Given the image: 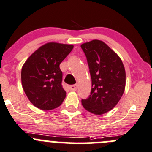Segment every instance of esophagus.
<instances>
[{"label":"esophagus","mask_w":152,"mask_h":152,"mask_svg":"<svg viewBox=\"0 0 152 152\" xmlns=\"http://www.w3.org/2000/svg\"><path fill=\"white\" fill-rule=\"evenodd\" d=\"M77 87H78L77 85H70V87H69V88H70V90H71V91H76V90H77Z\"/></svg>","instance_id":"34e87169"}]
</instances>
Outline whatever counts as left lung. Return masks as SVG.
Listing matches in <instances>:
<instances>
[{
	"label": "left lung",
	"mask_w": 152,
	"mask_h": 152,
	"mask_svg": "<svg viewBox=\"0 0 152 152\" xmlns=\"http://www.w3.org/2000/svg\"><path fill=\"white\" fill-rule=\"evenodd\" d=\"M90 69L92 89L82 104L93 114L103 115L118 103L126 86V72L118 55L103 41L93 39L81 45Z\"/></svg>",
	"instance_id": "8db88e82"
}]
</instances>
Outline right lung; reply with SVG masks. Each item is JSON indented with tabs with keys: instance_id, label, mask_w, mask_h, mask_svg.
<instances>
[{
	"instance_id": "obj_1",
	"label": "right lung",
	"mask_w": 152,
	"mask_h": 152,
	"mask_svg": "<svg viewBox=\"0 0 152 152\" xmlns=\"http://www.w3.org/2000/svg\"><path fill=\"white\" fill-rule=\"evenodd\" d=\"M73 48V45L48 42L35 50L23 64L22 86L34 106L47 111L62 104L66 92L62 86L59 65Z\"/></svg>"
}]
</instances>
